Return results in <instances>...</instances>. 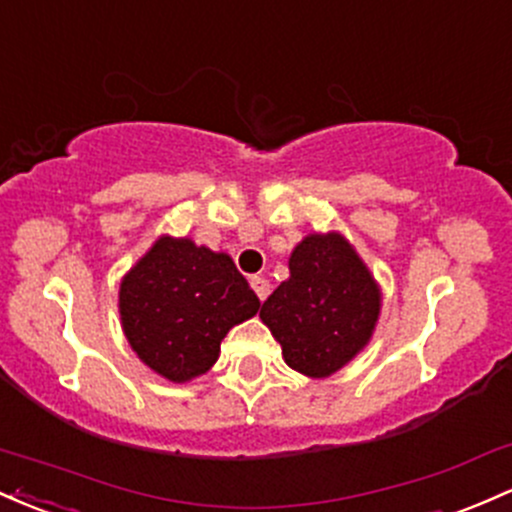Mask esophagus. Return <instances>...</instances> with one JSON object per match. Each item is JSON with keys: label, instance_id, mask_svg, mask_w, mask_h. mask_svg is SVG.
Listing matches in <instances>:
<instances>
[{"label": "esophagus", "instance_id": "1", "mask_svg": "<svg viewBox=\"0 0 512 512\" xmlns=\"http://www.w3.org/2000/svg\"><path fill=\"white\" fill-rule=\"evenodd\" d=\"M250 286H252V289H255L257 299H260V301L267 299V294H269V282H267L265 277H250Z\"/></svg>", "mask_w": 512, "mask_h": 512}]
</instances>
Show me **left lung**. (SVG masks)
I'll list each match as a JSON object with an SVG mask.
<instances>
[{
	"label": "left lung",
	"mask_w": 512,
	"mask_h": 512,
	"mask_svg": "<svg viewBox=\"0 0 512 512\" xmlns=\"http://www.w3.org/2000/svg\"><path fill=\"white\" fill-rule=\"evenodd\" d=\"M381 289L340 233H311L289 257V279L262 303L260 318L296 372L325 379L372 340Z\"/></svg>",
	"instance_id": "1"
}]
</instances>
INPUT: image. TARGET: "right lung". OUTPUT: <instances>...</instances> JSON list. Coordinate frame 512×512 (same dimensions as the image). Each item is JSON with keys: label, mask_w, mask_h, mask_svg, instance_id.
<instances>
[{"label": "right lung", "mask_w": 512, "mask_h": 512, "mask_svg": "<svg viewBox=\"0 0 512 512\" xmlns=\"http://www.w3.org/2000/svg\"><path fill=\"white\" fill-rule=\"evenodd\" d=\"M260 311L226 252L162 235L119 286L121 328L138 359L174 384L206 374L233 325Z\"/></svg>", "instance_id": "1"}]
</instances>
